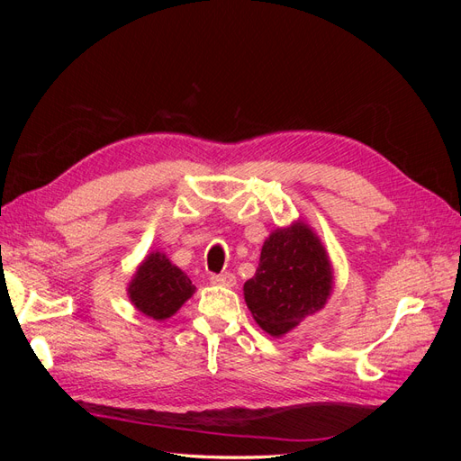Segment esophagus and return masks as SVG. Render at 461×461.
<instances>
[{
	"label": "esophagus",
	"instance_id": "34e87169",
	"mask_svg": "<svg viewBox=\"0 0 461 461\" xmlns=\"http://www.w3.org/2000/svg\"><path fill=\"white\" fill-rule=\"evenodd\" d=\"M209 281H212L213 285H221V286H234L236 276L230 271H227V273H221V275H212V276H209Z\"/></svg>",
	"mask_w": 461,
	"mask_h": 461
}]
</instances>
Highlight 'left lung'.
<instances>
[{"label":"left lung","instance_id":"obj_1","mask_svg":"<svg viewBox=\"0 0 461 461\" xmlns=\"http://www.w3.org/2000/svg\"><path fill=\"white\" fill-rule=\"evenodd\" d=\"M330 290L332 271L323 244L308 225L294 222L265 240L256 275L244 285V298L256 323L281 337L323 308Z\"/></svg>","mask_w":461,"mask_h":461}]
</instances>
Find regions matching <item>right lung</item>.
<instances>
[{"label":"right lung","mask_w":461,"mask_h":461,"mask_svg":"<svg viewBox=\"0 0 461 461\" xmlns=\"http://www.w3.org/2000/svg\"><path fill=\"white\" fill-rule=\"evenodd\" d=\"M196 286L163 254H149L138 267L129 286L132 303L144 315L156 321L171 317L192 294Z\"/></svg>","instance_id":"1"}]
</instances>
